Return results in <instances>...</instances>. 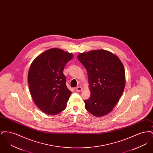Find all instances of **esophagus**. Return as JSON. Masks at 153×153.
I'll list each match as a JSON object with an SVG mask.
<instances>
[{
	"instance_id": "esophagus-1",
	"label": "esophagus",
	"mask_w": 153,
	"mask_h": 153,
	"mask_svg": "<svg viewBox=\"0 0 153 153\" xmlns=\"http://www.w3.org/2000/svg\"><path fill=\"white\" fill-rule=\"evenodd\" d=\"M76 91H77V92H80L82 91V88L80 87H77L76 88Z\"/></svg>"
}]
</instances>
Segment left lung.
I'll list each match as a JSON object with an SVG mask.
<instances>
[{
	"instance_id": "1",
	"label": "left lung",
	"mask_w": 153,
	"mask_h": 153,
	"mask_svg": "<svg viewBox=\"0 0 153 153\" xmlns=\"http://www.w3.org/2000/svg\"><path fill=\"white\" fill-rule=\"evenodd\" d=\"M78 59L87 71L91 97L85 108L95 117L109 113L122 96L126 84L124 66L112 53L97 50L80 53Z\"/></svg>"
}]
</instances>
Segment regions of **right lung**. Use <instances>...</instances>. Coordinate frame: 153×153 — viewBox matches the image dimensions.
<instances>
[{
  "mask_svg": "<svg viewBox=\"0 0 153 153\" xmlns=\"http://www.w3.org/2000/svg\"><path fill=\"white\" fill-rule=\"evenodd\" d=\"M72 54L53 48L39 55L30 67L28 83L36 106L45 114L56 115L65 109L72 92L63 73Z\"/></svg>",
  "mask_w": 153,
  "mask_h": 153,
  "instance_id": "add662e5",
  "label": "right lung"
}]
</instances>
